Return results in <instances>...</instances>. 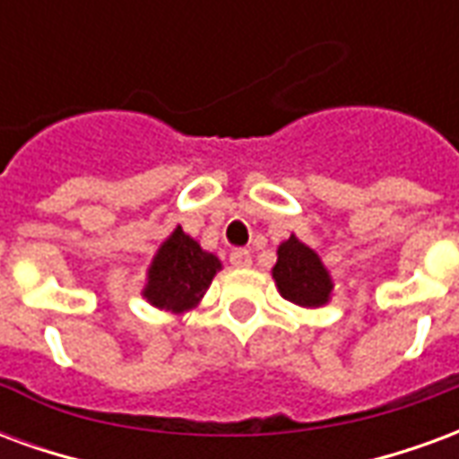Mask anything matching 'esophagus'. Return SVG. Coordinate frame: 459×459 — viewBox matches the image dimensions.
Instances as JSON below:
<instances>
[{
  "label": "esophagus",
  "mask_w": 459,
  "mask_h": 459,
  "mask_svg": "<svg viewBox=\"0 0 459 459\" xmlns=\"http://www.w3.org/2000/svg\"><path fill=\"white\" fill-rule=\"evenodd\" d=\"M230 265L233 268H248L250 265V253L246 248H236L230 250Z\"/></svg>",
  "instance_id": "obj_1"
}]
</instances>
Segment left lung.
Instances as JSON below:
<instances>
[{
  "instance_id": "obj_1",
  "label": "left lung",
  "mask_w": 459,
  "mask_h": 459,
  "mask_svg": "<svg viewBox=\"0 0 459 459\" xmlns=\"http://www.w3.org/2000/svg\"><path fill=\"white\" fill-rule=\"evenodd\" d=\"M273 278L280 295L299 307H322L332 295L329 270L315 250L305 246L298 236L282 240L278 248V263L273 268Z\"/></svg>"
}]
</instances>
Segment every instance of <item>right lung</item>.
<instances>
[{"label":"right lung","mask_w":459,"mask_h":459,"mask_svg":"<svg viewBox=\"0 0 459 459\" xmlns=\"http://www.w3.org/2000/svg\"><path fill=\"white\" fill-rule=\"evenodd\" d=\"M219 270L221 260L177 226L152 258L142 298L154 307L181 315L199 305Z\"/></svg>","instance_id":"right-lung-1"}]
</instances>
